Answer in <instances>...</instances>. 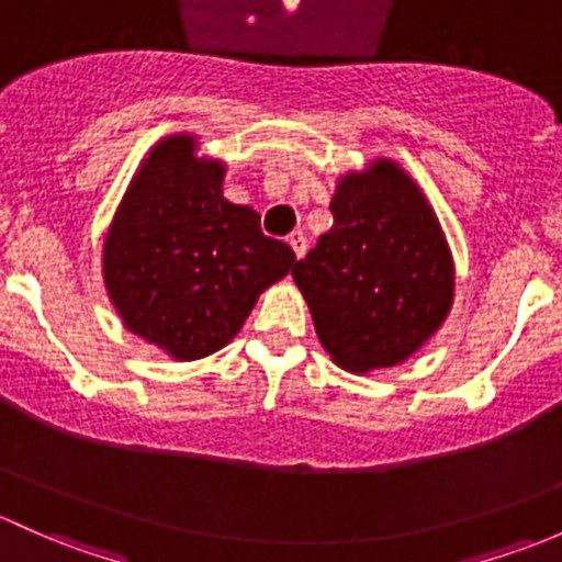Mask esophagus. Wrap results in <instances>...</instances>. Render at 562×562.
Wrapping results in <instances>:
<instances>
[{
    "mask_svg": "<svg viewBox=\"0 0 562 562\" xmlns=\"http://www.w3.org/2000/svg\"><path fill=\"white\" fill-rule=\"evenodd\" d=\"M286 243H289V248H292V251H294V257H297V259L303 257V254H305V235L300 233V229H297V233L289 235Z\"/></svg>",
    "mask_w": 562,
    "mask_h": 562,
    "instance_id": "1",
    "label": "esophagus"
}]
</instances>
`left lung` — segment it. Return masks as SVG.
Segmentation results:
<instances>
[{
	"mask_svg": "<svg viewBox=\"0 0 562 562\" xmlns=\"http://www.w3.org/2000/svg\"><path fill=\"white\" fill-rule=\"evenodd\" d=\"M329 211L333 229L292 268L316 335L351 373L401 366L452 311L454 262L441 224L392 159L346 172Z\"/></svg>",
	"mask_w": 562,
	"mask_h": 562,
	"instance_id": "obj_1",
	"label": "left lung"
}]
</instances>
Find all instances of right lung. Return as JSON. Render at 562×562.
Instances as JSON below:
<instances>
[{"mask_svg": "<svg viewBox=\"0 0 562 562\" xmlns=\"http://www.w3.org/2000/svg\"><path fill=\"white\" fill-rule=\"evenodd\" d=\"M224 161L170 135L143 159L102 246L108 297L124 327L189 362L240 333L257 297L292 270L259 213L222 194Z\"/></svg>", "mask_w": 562, "mask_h": 562, "instance_id": "obj_1", "label": "right lung"}]
</instances>
